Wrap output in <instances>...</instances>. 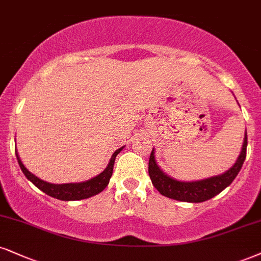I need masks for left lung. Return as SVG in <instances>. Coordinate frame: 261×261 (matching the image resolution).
<instances>
[{
    "label": "left lung",
    "mask_w": 261,
    "mask_h": 261,
    "mask_svg": "<svg viewBox=\"0 0 261 261\" xmlns=\"http://www.w3.org/2000/svg\"><path fill=\"white\" fill-rule=\"evenodd\" d=\"M246 153L247 132L244 133L243 145L240 155L234 165L229 170H226L223 174L211 176V178L195 180V181H181V180H176L166 174L160 168L155 159V149H152L149 160V175L153 186L159 190L161 195L176 199V201L199 203V202L213 198L233 181V179L236 178L242 168L244 160H246Z\"/></svg>",
    "instance_id": "1"
}]
</instances>
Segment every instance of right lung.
I'll use <instances>...</instances> for the list:
<instances>
[{
    "label": "right lung",
    "mask_w": 261,
    "mask_h": 261,
    "mask_svg": "<svg viewBox=\"0 0 261 261\" xmlns=\"http://www.w3.org/2000/svg\"><path fill=\"white\" fill-rule=\"evenodd\" d=\"M122 149H123V146L117 149L114 153H112L108 167L102 170L100 174H98L94 176V178L89 180H86V181L67 182V184H52V182L44 181V180H42L38 178V176L32 174L30 170L22 165L17 150H15V156H17L18 163L19 166H20L24 175L27 176L36 188L40 189L41 191H43L44 194H47L48 196H52V197L57 199H62V201H79V199L89 198L92 197V196L98 195L99 192H101L102 190L108 186L112 175V170H114L116 156L121 152Z\"/></svg>",
    "instance_id": "obj_1"
}]
</instances>
